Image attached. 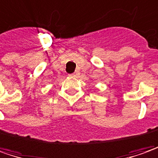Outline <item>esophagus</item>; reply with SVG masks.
<instances>
[{"instance_id": "obj_1", "label": "esophagus", "mask_w": 158, "mask_h": 158, "mask_svg": "<svg viewBox=\"0 0 158 158\" xmlns=\"http://www.w3.org/2000/svg\"><path fill=\"white\" fill-rule=\"evenodd\" d=\"M79 75V72H78V71H76V72H74L73 73L71 74V76H72V77H78Z\"/></svg>"}]
</instances>
